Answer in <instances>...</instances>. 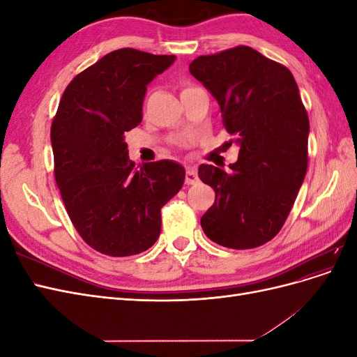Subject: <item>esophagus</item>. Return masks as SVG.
I'll list each match as a JSON object with an SVG mask.
<instances>
[{
  "mask_svg": "<svg viewBox=\"0 0 357 357\" xmlns=\"http://www.w3.org/2000/svg\"><path fill=\"white\" fill-rule=\"evenodd\" d=\"M186 185H195L198 181V174H197V169L195 168H188L186 169Z\"/></svg>",
  "mask_w": 357,
  "mask_h": 357,
  "instance_id": "obj_1",
  "label": "esophagus"
}]
</instances>
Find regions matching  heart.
Here are the masks:
<instances>
[{"instance_id": "1", "label": "heart", "mask_w": 357, "mask_h": 357, "mask_svg": "<svg viewBox=\"0 0 357 357\" xmlns=\"http://www.w3.org/2000/svg\"><path fill=\"white\" fill-rule=\"evenodd\" d=\"M186 89H188V88H186ZM183 91H185V89H183Z\"/></svg>"}]
</instances>
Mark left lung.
Masks as SVG:
<instances>
[{
    "instance_id": "8db88e82",
    "label": "left lung",
    "mask_w": 357,
    "mask_h": 357,
    "mask_svg": "<svg viewBox=\"0 0 357 357\" xmlns=\"http://www.w3.org/2000/svg\"><path fill=\"white\" fill-rule=\"evenodd\" d=\"M189 71L218 100L240 144L229 171L198 168L215 192L202 231L235 250L262 245L283 228L307 172L310 122L298 84L284 66L248 46L198 56Z\"/></svg>"
}]
</instances>
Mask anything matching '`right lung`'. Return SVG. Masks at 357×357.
Segmentation results:
<instances>
[{"label": "right lung", "mask_w": 357, "mask_h": 357, "mask_svg": "<svg viewBox=\"0 0 357 357\" xmlns=\"http://www.w3.org/2000/svg\"><path fill=\"white\" fill-rule=\"evenodd\" d=\"M174 55L125 47L107 53L63 91L50 139L55 180L84 243L107 256L138 255L160 234V208L185 181V168L158 160L135 168L125 132L143 119L147 84Z\"/></svg>", "instance_id": "obj_1"}]
</instances>
